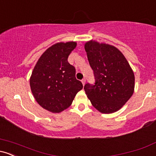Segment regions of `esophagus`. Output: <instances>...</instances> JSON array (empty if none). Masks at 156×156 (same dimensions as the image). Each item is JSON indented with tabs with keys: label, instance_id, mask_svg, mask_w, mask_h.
I'll use <instances>...</instances> for the list:
<instances>
[{
	"label": "esophagus",
	"instance_id": "1",
	"mask_svg": "<svg viewBox=\"0 0 156 156\" xmlns=\"http://www.w3.org/2000/svg\"><path fill=\"white\" fill-rule=\"evenodd\" d=\"M81 82H82V83H83V85L84 86V85H85V83H86V80L85 79H82Z\"/></svg>",
	"mask_w": 156,
	"mask_h": 156
}]
</instances>
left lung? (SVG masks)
I'll use <instances>...</instances> for the list:
<instances>
[{
  "instance_id": "1",
  "label": "left lung",
  "mask_w": 156,
  "mask_h": 156,
  "mask_svg": "<svg viewBox=\"0 0 156 156\" xmlns=\"http://www.w3.org/2000/svg\"><path fill=\"white\" fill-rule=\"evenodd\" d=\"M94 71V85L84 86L86 94L103 114L117 112L133 95L134 73L122 52L114 46L90 40L84 44Z\"/></svg>"
}]
</instances>
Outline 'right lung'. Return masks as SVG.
<instances>
[{"mask_svg":"<svg viewBox=\"0 0 156 156\" xmlns=\"http://www.w3.org/2000/svg\"><path fill=\"white\" fill-rule=\"evenodd\" d=\"M76 42H58L48 48L37 61L30 78L35 100L42 108L59 113L72 104L83 84L76 78V68L68 62Z\"/></svg>","mask_w":156,"mask_h":156,"instance_id":"add662e5","label":"right lung"}]
</instances>
